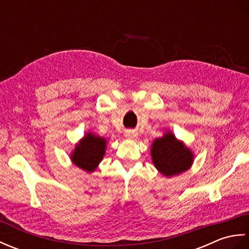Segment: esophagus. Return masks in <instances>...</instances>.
<instances>
[{
  "label": "esophagus",
  "instance_id": "1",
  "mask_svg": "<svg viewBox=\"0 0 249 249\" xmlns=\"http://www.w3.org/2000/svg\"><path fill=\"white\" fill-rule=\"evenodd\" d=\"M125 137H126V138H128V139H135L137 137V134L135 133L134 130H127L125 133Z\"/></svg>",
  "mask_w": 249,
  "mask_h": 249
}]
</instances>
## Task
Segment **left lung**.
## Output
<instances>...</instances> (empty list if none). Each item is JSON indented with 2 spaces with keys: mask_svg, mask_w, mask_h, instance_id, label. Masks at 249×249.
<instances>
[{
  "mask_svg": "<svg viewBox=\"0 0 249 249\" xmlns=\"http://www.w3.org/2000/svg\"><path fill=\"white\" fill-rule=\"evenodd\" d=\"M152 160L163 176L172 177L186 171L193 162V154L171 133L153 142Z\"/></svg>",
  "mask_w": 249,
  "mask_h": 249,
  "instance_id": "8db88e82",
  "label": "left lung"
}]
</instances>
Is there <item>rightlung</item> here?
Here are the masks:
<instances>
[{"mask_svg": "<svg viewBox=\"0 0 249 249\" xmlns=\"http://www.w3.org/2000/svg\"><path fill=\"white\" fill-rule=\"evenodd\" d=\"M106 139L88 134L80 144L76 146L71 155V160L83 170L91 172L95 170L105 155Z\"/></svg>", "mask_w": 249, "mask_h": 249, "instance_id": "right-lung-1", "label": "right lung"}]
</instances>
